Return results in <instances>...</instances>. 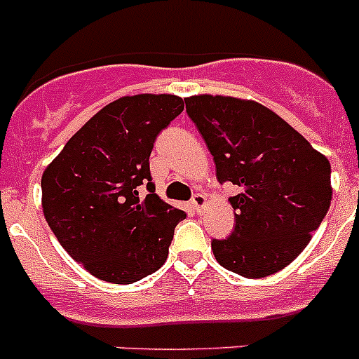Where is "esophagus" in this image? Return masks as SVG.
I'll return each mask as SVG.
<instances>
[{
  "label": "esophagus",
  "instance_id": "esophagus-1",
  "mask_svg": "<svg viewBox=\"0 0 359 359\" xmlns=\"http://www.w3.org/2000/svg\"><path fill=\"white\" fill-rule=\"evenodd\" d=\"M205 203H207V198H205V194L196 193V194H193V198H191V205H193V208L198 212V214H200L201 208L205 207Z\"/></svg>",
  "mask_w": 359,
  "mask_h": 359
}]
</instances>
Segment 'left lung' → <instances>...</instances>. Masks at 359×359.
I'll return each mask as SVG.
<instances>
[{"instance_id":"left-lung-1","label":"left lung","mask_w":359,"mask_h":359,"mask_svg":"<svg viewBox=\"0 0 359 359\" xmlns=\"http://www.w3.org/2000/svg\"><path fill=\"white\" fill-rule=\"evenodd\" d=\"M186 112L203 137L229 198L235 229L212 240L221 266L247 279L283 270L307 247L332 201V166L277 114L256 102L191 96Z\"/></svg>"}]
</instances>
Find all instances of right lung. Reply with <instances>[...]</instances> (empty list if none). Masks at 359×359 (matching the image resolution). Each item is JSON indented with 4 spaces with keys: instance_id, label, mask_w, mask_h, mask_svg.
I'll return each instance as SVG.
<instances>
[{
    "instance_id": "right-lung-1",
    "label": "right lung",
    "mask_w": 359,
    "mask_h": 359,
    "mask_svg": "<svg viewBox=\"0 0 359 359\" xmlns=\"http://www.w3.org/2000/svg\"><path fill=\"white\" fill-rule=\"evenodd\" d=\"M184 110L173 95L116 100L87 121L41 177V207L62 249L112 284L151 276L168 256L186 212L156 194L151 177L158 135ZM140 185L148 187L142 197Z\"/></svg>"
}]
</instances>
